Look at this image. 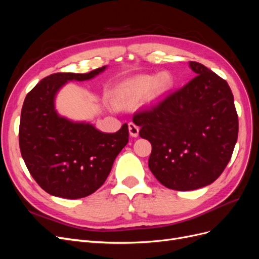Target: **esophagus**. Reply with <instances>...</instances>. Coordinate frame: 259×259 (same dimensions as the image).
Listing matches in <instances>:
<instances>
[{
	"instance_id": "obj_1",
	"label": "esophagus",
	"mask_w": 259,
	"mask_h": 259,
	"mask_svg": "<svg viewBox=\"0 0 259 259\" xmlns=\"http://www.w3.org/2000/svg\"><path fill=\"white\" fill-rule=\"evenodd\" d=\"M128 131H130V135L132 137H138L139 126H137L135 123H133V122L128 123Z\"/></svg>"
}]
</instances>
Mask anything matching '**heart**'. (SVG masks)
<instances>
[{"instance_id":"obj_1","label":"heart","mask_w":259,"mask_h":259,"mask_svg":"<svg viewBox=\"0 0 259 259\" xmlns=\"http://www.w3.org/2000/svg\"><path fill=\"white\" fill-rule=\"evenodd\" d=\"M170 85V76L163 72L154 77L151 75H140L128 80L117 88V98L122 104H131L147 96L151 92L158 96L165 92Z\"/></svg>"}]
</instances>
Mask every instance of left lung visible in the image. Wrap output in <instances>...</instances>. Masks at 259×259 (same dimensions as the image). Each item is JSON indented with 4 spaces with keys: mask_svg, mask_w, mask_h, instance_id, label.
Segmentation results:
<instances>
[{
    "mask_svg": "<svg viewBox=\"0 0 259 259\" xmlns=\"http://www.w3.org/2000/svg\"><path fill=\"white\" fill-rule=\"evenodd\" d=\"M189 65L197 74L191 81L133 116L139 136L152 146L149 168L177 191L214 183L231 159L239 133L228 83L200 62Z\"/></svg>",
    "mask_w": 259,
    "mask_h": 259,
    "instance_id": "obj_1",
    "label": "left lung"
}]
</instances>
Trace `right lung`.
Segmentation results:
<instances>
[{
	"label": "right lung",
	"instance_id": "add662e5",
	"mask_svg": "<svg viewBox=\"0 0 259 259\" xmlns=\"http://www.w3.org/2000/svg\"><path fill=\"white\" fill-rule=\"evenodd\" d=\"M105 69L51 74L23 101L19 124L21 156L37 185L55 197L80 199L95 192L128 143L127 124L107 134L89 123H73L55 111L54 97L67 81L90 80Z\"/></svg>",
	"mask_w": 259,
	"mask_h": 259
}]
</instances>
